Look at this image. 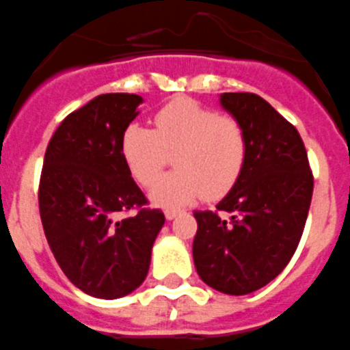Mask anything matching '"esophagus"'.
I'll list each match as a JSON object with an SVG mask.
<instances>
[{
    "instance_id": "obj_1",
    "label": "esophagus",
    "mask_w": 350,
    "mask_h": 350,
    "mask_svg": "<svg viewBox=\"0 0 350 350\" xmlns=\"http://www.w3.org/2000/svg\"><path fill=\"white\" fill-rule=\"evenodd\" d=\"M178 213H180V211H178L177 208H166V210H165L166 220H173V219H175V217H177Z\"/></svg>"
}]
</instances>
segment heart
<instances>
[{
    "instance_id": "obj_1",
    "label": "heart",
    "mask_w": 350,
    "mask_h": 350,
    "mask_svg": "<svg viewBox=\"0 0 350 350\" xmlns=\"http://www.w3.org/2000/svg\"><path fill=\"white\" fill-rule=\"evenodd\" d=\"M177 149L173 165L178 170L159 178L150 200L159 206H177L204 194L224 196L238 182L246 163L245 128L230 116L192 98H175L154 116V130L140 123L124 128L121 154L131 177L150 185L159 177L166 150Z\"/></svg>"
}]
</instances>
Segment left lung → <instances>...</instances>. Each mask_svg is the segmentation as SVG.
<instances>
[{"label": "left lung", "mask_w": 350, "mask_h": 350, "mask_svg": "<svg viewBox=\"0 0 350 350\" xmlns=\"http://www.w3.org/2000/svg\"><path fill=\"white\" fill-rule=\"evenodd\" d=\"M220 105L245 128L246 163L217 211H194L192 243L201 280L227 295L271 283L302 238L314 178L299 131L255 94H222ZM220 213H229L224 219Z\"/></svg>", "instance_id": "8db88e82"}]
</instances>
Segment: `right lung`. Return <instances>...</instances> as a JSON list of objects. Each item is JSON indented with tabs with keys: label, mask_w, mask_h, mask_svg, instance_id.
I'll list each match as a JSON object with an SVG mask.
<instances>
[{
	"label": "right lung",
	"mask_w": 350,
	"mask_h": 350,
	"mask_svg": "<svg viewBox=\"0 0 350 350\" xmlns=\"http://www.w3.org/2000/svg\"><path fill=\"white\" fill-rule=\"evenodd\" d=\"M144 98L104 94L70 112L51 137L40 180L44 236L67 280L95 299L114 300L146 280L165 224L131 178L121 137ZM136 213L121 217V213Z\"/></svg>",
	"instance_id": "obj_1"
}]
</instances>
